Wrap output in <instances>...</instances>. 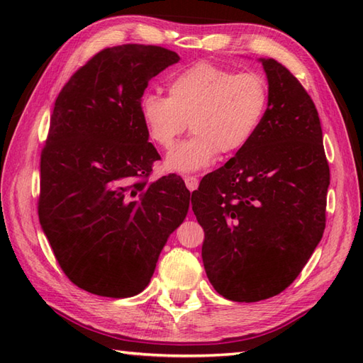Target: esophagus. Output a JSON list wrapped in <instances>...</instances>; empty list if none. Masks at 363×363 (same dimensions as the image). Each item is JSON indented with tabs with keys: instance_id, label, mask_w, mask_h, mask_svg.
<instances>
[{
	"instance_id": "34e87169",
	"label": "esophagus",
	"mask_w": 363,
	"mask_h": 363,
	"mask_svg": "<svg viewBox=\"0 0 363 363\" xmlns=\"http://www.w3.org/2000/svg\"><path fill=\"white\" fill-rule=\"evenodd\" d=\"M184 181H186V186L190 191H195L199 186V181L196 176H184Z\"/></svg>"
}]
</instances>
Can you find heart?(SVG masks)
<instances>
[{"label": "heart", "mask_w": 363, "mask_h": 363, "mask_svg": "<svg viewBox=\"0 0 363 363\" xmlns=\"http://www.w3.org/2000/svg\"><path fill=\"white\" fill-rule=\"evenodd\" d=\"M168 96L146 91L138 113L150 140L169 148L189 120L190 135L167 154L165 168L194 173L212 165L218 152L234 154L250 143L268 104L264 76L199 62L168 79Z\"/></svg>", "instance_id": "obj_1"}]
</instances>
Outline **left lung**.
I'll return each mask as SVG.
<instances>
[{
  "label": "left lung",
  "instance_id": "left-lung-1",
  "mask_svg": "<svg viewBox=\"0 0 363 363\" xmlns=\"http://www.w3.org/2000/svg\"><path fill=\"white\" fill-rule=\"evenodd\" d=\"M268 104L250 143L191 194L213 289L237 303L279 295L296 279L326 226L329 165L320 117L282 64L260 57Z\"/></svg>",
  "mask_w": 363,
  "mask_h": 363
}]
</instances>
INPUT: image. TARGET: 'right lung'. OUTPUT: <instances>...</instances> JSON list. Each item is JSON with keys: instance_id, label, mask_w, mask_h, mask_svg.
Here are the masks:
<instances>
[{"instance_id": "right-lung-1", "label": "right lung", "mask_w": 363, "mask_h": 363, "mask_svg": "<svg viewBox=\"0 0 363 363\" xmlns=\"http://www.w3.org/2000/svg\"><path fill=\"white\" fill-rule=\"evenodd\" d=\"M177 62L162 46L106 48L72 76L54 104L38 220L68 279L94 295L143 291L189 212L181 176L148 181L160 156L138 113L150 79Z\"/></svg>"}]
</instances>
